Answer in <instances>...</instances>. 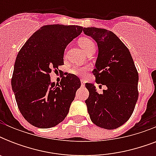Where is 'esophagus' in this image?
I'll return each mask as SVG.
<instances>
[{"mask_svg": "<svg viewBox=\"0 0 156 156\" xmlns=\"http://www.w3.org/2000/svg\"><path fill=\"white\" fill-rule=\"evenodd\" d=\"M85 83H86L85 80L82 78V79H81V85H82V87H84V86H85Z\"/></svg>", "mask_w": 156, "mask_h": 156, "instance_id": "obj_1", "label": "esophagus"}]
</instances>
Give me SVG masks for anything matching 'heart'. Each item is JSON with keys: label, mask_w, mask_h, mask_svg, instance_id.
<instances>
[{"label": "heart", "mask_w": 156, "mask_h": 156, "mask_svg": "<svg viewBox=\"0 0 156 156\" xmlns=\"http://www.w3.org/2000/svg\"><path fill=\"white\" fill-rule=\"evenodd\" d=\"M79 45H80L82 48L85 51L86 53H87L88 52H90L91 50L95 49V43L93 42L92 40H90V38L88 37H82L78 40ZM87 68H83V67H80V66H73L70 69V73L75 74V75L82 76L84 75L87 72Z\"/></svg>", "instance_id": "heart-1"}]
</instances>
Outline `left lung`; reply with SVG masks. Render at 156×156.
I'll return each instance as SVG.
<instances>
[{
  "label": "left lung",
  "mask_w": 156,
  "mask_h": 156,
  "mask_svg": "<svg viewBox=\"0 0 156 156\" xmlns=\"http://www.w3.org/2000/svg\"><path fill=\"white\" fill-rule=\"evenodd\" d=\"M83 32L97 43L98 56L92 73L96 83L106 87L100 94L95 84L86 83L88 113L97 126L114 129L133 113L138 98V71L129 49L114 33L96 27H84Z\"/></svg>",
  "instance_id": "1"
}]
</instances>
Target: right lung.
<instances>
[{
  "label": "right lung",
  "mask_w": 156,
  "mask_h": 156,
  "mask_svg": "<svg viewBox=\"0 0 156 156\" xmlns=\"http://www.w3.org/2000/svg\"><path fill=\"white\" fill-rule=\"evenodd\" d=\"M83 27L44 26L30 36L16 58L11 85L19 111L32 126L54 127L64 121L80 79L73 73L51 81L50 73L64 65L66 46L78 37Z\"/></svg>",
  "instance_id": "add662e5"
}]
</instances>
